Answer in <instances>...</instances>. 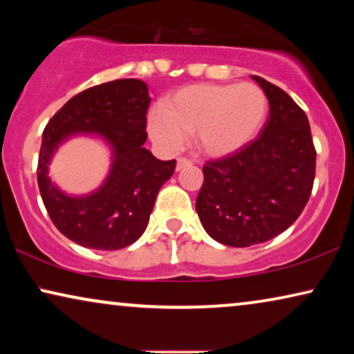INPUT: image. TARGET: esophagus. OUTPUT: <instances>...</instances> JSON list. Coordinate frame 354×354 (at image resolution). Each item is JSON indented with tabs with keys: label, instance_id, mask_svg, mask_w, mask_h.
I'll list each match as a JSON object with an SVG mask.
<instances>
[{
	"label": "esophagus",
	"instance_id": "obj_1",
	"mask_svg": "<svg viewBox=\"0 0 354 354\" xmlns=\"http://www.w3.org/2000/svg\"><path fill=\"white\" fill-rule=\"evenodd\" d=\"M193 164V161L192 159H188V158H178L177 159V171H182V169H185V167H190Z\"/></svg>",
	"mask_w": 354,
	"mask_h": 354
}]
</instances>
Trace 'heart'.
Masks as SVG:
<instances>
[{"mask_svg": "<svg viewBox=\"0 0 354 354\" xmlns=\"http://www.w3.org/2000/svg\"><path fill=\"white\" fill-rule=\"evenodd\" d=\"M269 115V98L259 85L200 84L162 100L148 118V132L167 151L182 148L185 137L209 158L234 154L258 138Z\"/></svg>", "mask_w": 354, "mask_h": 354, "instance_id": "b5f03b06", "label": "heart"}]
</instances>
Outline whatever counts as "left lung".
Returning a JSON list of instances; mask_svg holds the SVG:
<instances>
[{"mask_svg":"<svg viewBox=\"0 0 354 354\" xmlns=\"http://www.w3.org/2000/svg\"><path fill=\"white\" fill-rule=\"evenodd\" d=\"M269 98L259 137L240 151L203 166L196 212L222 245L245 248L287 230L311 196L316 176L309 120L277 85L253 75Z\"/></svg>","mask_w":354,"mask_h":354,"instance_id":"left-lung-1","label":"left lung"}]
</instances>
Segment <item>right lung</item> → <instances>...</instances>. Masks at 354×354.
<instances>
[{"instance_id":"obj_1","label":"right lung","mask_w":354,"mask_h":354,"mask_svg":"<svg viewBox=\"0 0 354 354\" xmlns=\"http://www.w3.org/2000/svg\"><path fill=\"white\" fill-rule=\"evenodd\" d=\"M149 101L142 80L106 82L71 98L43 130L37 169L43 205L56 229L77 245L120 250L147 229L158 192L176 171V159L159 161L143 147ZM75 133L98 134L113 149L105 183L86 197L66 196L47 176L57 147Z\"/></svg>"}]
</instances>
